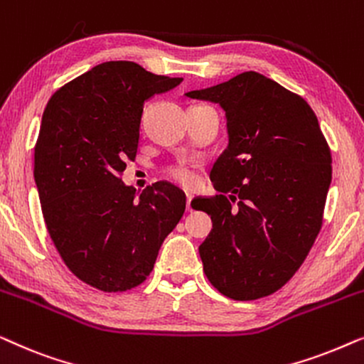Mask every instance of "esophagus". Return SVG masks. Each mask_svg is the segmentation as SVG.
Returning a JSON list of instances; mask_svg holds the SVG:
<instances>
[{"label":"esophagus","instance_id":"1","mask_svg":"<svg viewBox=\"0 0 364 364\" xmlns=\"http://www.w3.org/2000/svg\"><path fill=\"white\" fill-rule=\"evenodd\" d=\"M186 208H187V212H192L193 208H192V196H187V198H186Z\"/></svg>","mask_w":364,"mask_h":364}]
</instances>
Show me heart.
<instances>
[{"label": "heart", "instance_id": "heart-1", "mask_svg": "<svg viewBox=\"0 0 364 364\" xmlns=\"http://www.w3.org/2000/svg\"><path fill=\"white\" fill-rule=\"evenodd\" d=\"M166 176L171 178L172 182H176L181 187L186 188H191L198 182L197 172L193 171L191 166H187V164H176V166L168 167Z\"/></svg>", "mask_w": 364, "mask_h": 364}]
</instances>
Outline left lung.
Segmentation results:
<instances>
[{
  "mask_svg": "<svg viewBox=\"0 0 364 364\" xmlns=\"http://www.w3.org/2000/svg\"><path fill=\"white\" fill-rule=\"evenodd\" d=\"M186 96L217 102L227 117L228 146L210 172L220 193L192 200L213 223L198 247L203 272L232 300L272 295L323 223L331 154L318 119L301 96L255 71Z\"/></svg>",
  "mask_w": 364,
  "mask_h": 364,
  "instance_id": "1",
  "label": "left lung"
}]
</instances>
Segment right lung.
I'll list each match as a JSON object with an SVG mask.
<instances>
[{
  "instance_id": "obj_1",
  "label": "right lung",
  "mask_w": 364,
  "mask_h": 364,
  "mask_svg": "<svg viewBox=\"0 0 364 364\" xmlns=\"http://www.w3.org/2000/svg\"><path fill=\"white\" fill-rule=\"evenodd\" d=\"M181 82L109 61L64 84L44 109L34 147L44 222L66 267L97 290L141 285L186 210V196L171 183L137 197L121 178L136 159L144 102Z\"/></svg>"
}]
</instances>
